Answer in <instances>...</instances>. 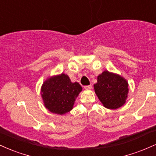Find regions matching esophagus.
Wrapping results in <instances>:
<instances>
[{"label": "esophagus", "mask_w": 156, "mask_h": 156, "mask_svg": "<svg viewBox=\"0 0 156 156\" xmlns=\"http://www.w3.org/2000/svg\"><path fill=\"white\" fill-rule=\"evenodd\" d=\"M92 85L85 86V87H84V89H92Z\"/></svg>", "instance_id": "esophagus-1"}]
</instances>
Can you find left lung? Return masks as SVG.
I'll use <instances>...</instances> for the list:
<instances>
[{"instance_id":"8db88e82","label":"left lung","mask_w":156,"mask_h":156,"mask_svg":"<svg viewBox=\"0 0 156 156\" xmlns=\"http://www.w3.org/2000/svg\"><path fill=\"white\" fill-rule=\"evenodd\" d=\"M94 92L99 100L109 109H117L125 103L128 93V83L124 78L104 71L98 76L94 85Z\"/></svg>"}]
</instances>
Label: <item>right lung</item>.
Here are the masks:
<instances>
[{"instance_id":"add662e5","label":"right lung","mask_w":156,"mask_h":156,"mask_svg":"<svg viewBox=\"0 0 156 156\" xmlns=\"http://www.w3.org/2000/svg\"><path fill=\"white\" fill-rule=\"evenodd\" d=\"M79 83H72L67 75L62 73L44 82L41 95L45 108L52 113L64 114L73 108L76 98L81 92Z\"/></svg>"}]
</instances>
